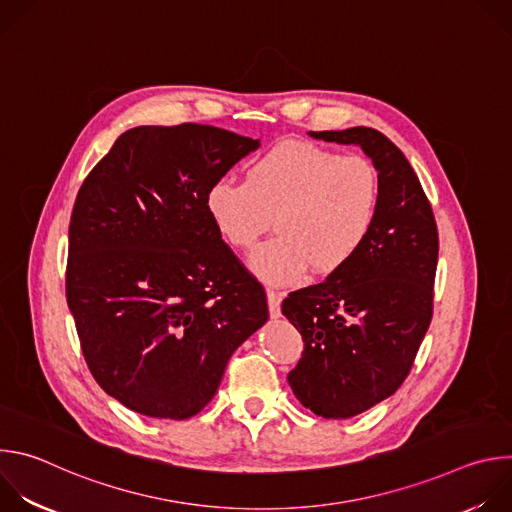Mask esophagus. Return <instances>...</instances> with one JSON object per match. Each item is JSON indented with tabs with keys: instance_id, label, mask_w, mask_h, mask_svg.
Here are the masks:
<instances>
[{
	"instance_id": "34e87169",
	"label": "esophagus",
	"mask_w": 512,
	"mask_h": 512,
	"mask_svg": "<svg viewBox=\"0 0 512 512\" xmlns=\"http://www.w3.org/2000/svg\"><path fill=\"white\" fill-rule=\"evenodd\" d=\"M281 300H283V291H267V304H269V314L271 318H279L281 316Z\"/></svg>"
}]
</instances>
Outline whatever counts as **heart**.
Here are the masks:
<instances>
[{
    "instance_id": "obj_1",
    "label": "heart",
    "mask_w": 512,
    "mask_h": 512,
    "mask_svg": "<svg viewBox=\"0 0 512 512\" xmlns=\"http://www.w3.org/2000/svg\"><path fill=\"white\" fill-rule=\"evenodd\" d=\"M379 198L371 160L283 139L251 162L245 184H210L204 206L235 249L255 247L275 218L277 237L251 253L249 269L267 283L287 285L310 267L318 275L346 267L369 239Z\"/></svg>"
}]
</instances>
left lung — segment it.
<instances>
[{
  "label": "left lung",
  "instance_id": "obj_1",
  "mask_svg": "<svg viewBox=\"0 0 512 512\" xmlns=\"http://www.w3.org/2000/svg\"><path fill=\"white\" fill-rule=\"evenodd\" d=\"M308 135L358 145L381 184L373 229L356 257L281 304L304 338L298 367L287 375L291 391L320 417L348 419L391 397L411 371L433 312L437 227L411 164L381 131Z\"/></svg>",
  "mask_w": 512,
  "mask_h": 512
}]
</instances>
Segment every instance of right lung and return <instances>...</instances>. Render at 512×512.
I'll return each instance as SVG.
<instances>
[{"instance_id":"add662e5","label":"right lung","mask_w":512,"mask_h":512,"mask_svg":"<svg viewBox=\"0 0 512 512\" xmlns=\"http://www.w3.org/2000/svg\"><path fill=\"white\" fill-rule=\"evenodd\" d=\"M259 145L212 125H141L79 190L66 302L95 381L135 413H200L269 318L263 287L204 206L208 186Z\"/></svg>"}]
</instances>
